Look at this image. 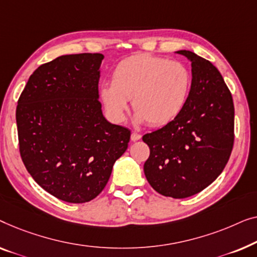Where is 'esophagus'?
Segmentation results:
<instances>
[{
	"label": "esophagus",
	"instance_id": "1",
	"mask_svg": "<svg viewBox=\"0 0 257 257\" xmlns=\"http://www.w3.org/2000/svg\"><path fill=\"white\" fill-rule=\"evenodd\" d=\"M141 134H139V133H132V141L133 142H136V141H139V140H141Z\"/></svg>",
	"mask_w": 257,
	"mask_h": 257
}]
</instances>
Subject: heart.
<instances>
[{
	"label": "heart",
	"instance_id": "b5f03b06",
	"mask_svg": "<svg viewBox=\"0 0 257 257\" xmlns=\"http://www.w3.org/2000/svg\"><path fill=\"white\" fill-rule=\"evenodd\" d=\"M190 88L191 74L186 66L166 58L141 53L118 63L111 82L101 85L100 97L114 122L124 120L129 99L133 97L136 121L160 127L182 113Z\"/></svg>",
	"mask_w": 257,
	"mask_h": 257
}]
</instances>
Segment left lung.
Listing matches in <instances>:
<instances>
[{
	"label": "left lung",
	"mask_w": 257,
	"mask_h": 257,
	"mask_svg": "<svg viewBox=\"0 0 257 257\" xmlns=\"http://www.w3.org/2000/svg\"><path fill=\"white\" fill-rule=\"evenodd\" d=\"M191 61L192 82L178 116L143 136L150 148L144 175L162 196L183 199L218 178L234 144V103L223 78L211 61L180 50Z\"/></svg>",
	"instance_id": "obj_1"
}]
</instances>
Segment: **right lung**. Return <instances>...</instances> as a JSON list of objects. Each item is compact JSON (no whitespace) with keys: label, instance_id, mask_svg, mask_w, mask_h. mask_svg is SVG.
<instances>
[{"label":"right lung","instance_id":"1","mask_svg":"<svg viewBox=\"0 0 257 257\" xmlns=\"http://www.w3.org/2000/svg\"><path fill=\"white\" fill-rule=\"evenodd\" d=\"M103 55L60 56L30 75L16 108L22 161L58 199L82 204L104 189L130 130L104 118L99 101Z\"/></svg>","mask_w":257,"mask_h":257}]
</instances>
